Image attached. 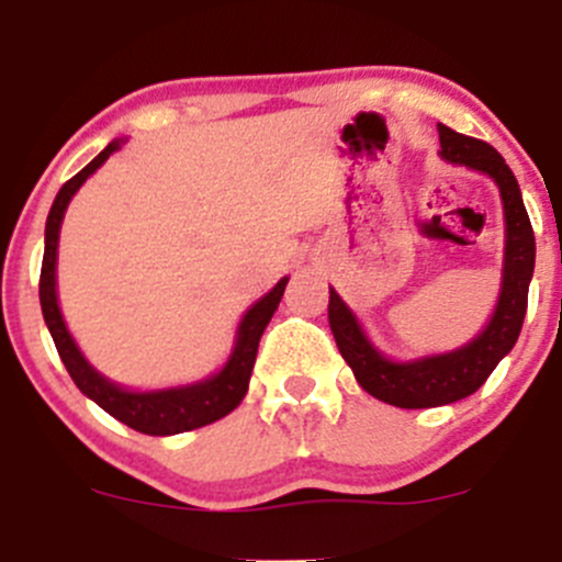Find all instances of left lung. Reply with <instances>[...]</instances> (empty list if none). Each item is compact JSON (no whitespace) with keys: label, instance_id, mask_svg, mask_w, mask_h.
Listing matches in <instances>:
<instances>
[{"label":"left lung","instance_id":"1","mask_svg":"<svg viewBox=\"0 0 562 562\" xmlns=\"http://www.w3.org/2000/svg\"><path fill=\"white\" fill-rule=\"evenodd\" d=\"M440 157L454 166L473 168L490 176L503 198L506 214V255H503V282L497 307L484 331L462 348L440 356H424L416 361H391L364 334L361 323L350 313L348 304L328 291V326H331L337 348L353 370L359 386L375 400L394 407H438L464 400L484 386L503 356L514 348L527 313V288L536 266V236L530 217L525 212L522 192L512 168L506 166L497 149L479 138L454 133L438 124Z\"/></svg>","mask_w":562,"mask_h":562}]
</instances>
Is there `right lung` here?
<instances>
[{
  "label": "right lung",
  "instance_id": "right-lung-1",
  "mask_svg": "<svg viewBox=\"0 0 562 562\" xmlns=\"http://www.w3.org/2000/svg\"><path fill=\"white\" fill-rule=\"evenodd\" d=\"M119 146H122V140H111L83 171H78L70 181H65L61 190L56 192V201L54 206H50L48 220H45V252L43 269H40V307H43L45 326H48L50 337H54L61 364L67 367L72 383H76L89 400L98 402L105 413H111L113 418H119L122 424L133 427L135 432H190V429L206 427V424L228 416V413L245 400L249 375H252L255 367V356H258L260 334L269 326L271 315H274L277 304H280L282 293H285L288 277H282V280L277 282L260 302H255L252 307L247 310V315L241 317L239 331H236L234 353H231V359L225 361V367L217 375L206 378V381L190 383V386L160 391H130L100 375V372L83 359L76 339L67 331L65 317L59 313V302H56V247H59V228L61 220H65V209L67 203H70V198L76 195L78 187L98 171Z\"/></svg>",
  "mask_w": 562,
  "mask_h": 562
}]
</instances>
